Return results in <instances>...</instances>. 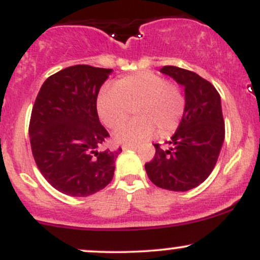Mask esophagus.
<instances>
[{
    "label": "esophagus",
    "instance_id": "34e87169",
    "mask_svg": "<svg viewBox=\"0 0 260 260\" xmlns=\"http://www.w3.org/2000/svg\"><path fill=\"white\" fill-rule=\"evenodd\" d=\"M137 147L138 146L136 143H124L122 146V148L125 151V149H136V148H137Z\"/></svg>",
    "mask_w": 260,
    "mask_h": 260
}]
</instances>
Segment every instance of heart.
<instances>
[{"mask_svg":"<svg viewBox=\"0 0 260 260\" xmlns=\"http://www.w3.org/2000/svg\"><path fill=\"white\" fill-rule=\"evenodd\" d=\"M97 113L106 127L116 129L135 108L138 118L116 132L117 141H142L157 131L166 137L178 128L185 108L182 89L151 71L123 76L113 88H103L95 102Z\"/></svg>","mask_w":260,"mask_h":260,"instance_id":"obj_1","label":"heart"}]
</instances>
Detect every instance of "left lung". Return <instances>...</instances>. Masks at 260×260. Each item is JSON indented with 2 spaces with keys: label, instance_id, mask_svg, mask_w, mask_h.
<instances>
[{
  "label": "left lung",
  "instance_id": "1",
  "mask_svg": "<svg viewBox=\"0 0 260 260\" xmlns=\"http://www.w3.org/2000/svg\"><path fill=\"white\" fill-rule=\"evenodd\" d=\"M160 72L184 86L185 108L171 147L162 149L154 144V157L144 167L157 187L185 192L203 183L217 165L225 135L220 95L192 71L165 66Z\"/></svg>",
  "mask_w": 260,
  "mask_h": 260
}]
</instances>
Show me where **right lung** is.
<instances>
[{
  "label": "right lung",
  "instance_id": "1",
  "mask_svg": "<svg viewBox=\"0 0 260 260\" xmlns=\"http://www.w3.org/2000/svg\"><path fill=\"white\" fill-rule=\"evenodd\" d=\"M111 72L88 64L71 66L50 76L35 101L28 127L32 154L46 180L63 194H94L113 178L122 148L97 151L109 133L95 107Z\"/></svg>",
  "mask_w": 260,
  "mask_h": 260
}]
</instances>
